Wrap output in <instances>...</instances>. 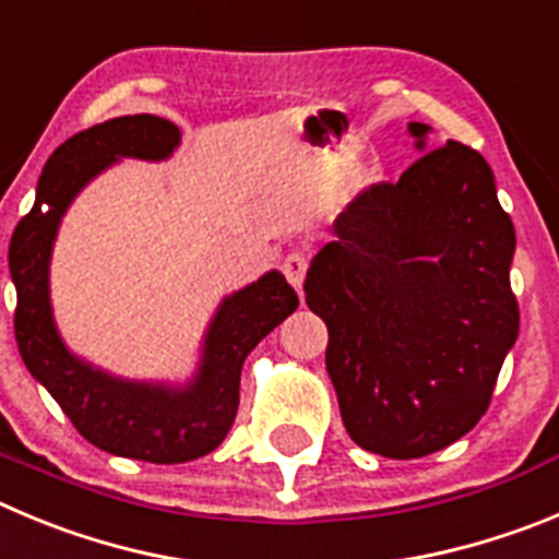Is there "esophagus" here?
Wrapping results in <instances>:
<instances>
[{
    "label": "esophagus",
    "instance_id": "obj_1",
    "mask_svg": "<svg viewBox=\"0 0 559 559\" xmlns=\"http://www.w3.org/2000/svg\"><path fill=\"white\" fill-rule=\"evenodd\" d=\"M285 276H288V283L294 285L296 290H301V283H305L307 274V254L305 252H290L283 263Z\"/></svg>",
    "mask_w": 559,
    "mask_h": 559
}]
</instances>
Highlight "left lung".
I'll use <instances>...</instances> for the list:
<instances>
[{"mask_svg":"<svg viewBox=\"0 0 559 559\" xmlns=\"http://www.w3.org/2000/svg\"><path fill=\"white\" fill-rule=\"evenodd\" d=\"M427 124L413 121L416 150ZM305 280L330 330L326 371L346 432L413 460L477 427L519 337L515 229L479 152L449 141L399 182L366 188Z\"/></svg>","mask_w":559,"mask_h":559,"instance_id":"1","label":"left lung"}]
</instances>
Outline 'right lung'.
<instances>
[{
    "label": "right lung",
    "mask_w": 559,
    "mask_h": 559,
    "mask_svg": "<svg viewBox=\"0 0 559 559\" xmlns=\"http://www.w3.org/2000/svg\"><path fill=\"white\" fill-rule=\"evenodd\" d=\"M177 143L179 127L150 112L71 135L46 160L33 210L15 227L8 252L15 341L27 371L88 443L160 465L204 457L227 438L238 413L246 355L299 307V296L280 271L227 296L210 321L202 362L186 388L119 380L66 349L49 301V258L66 207L119 157L166 160Z\"/></svg>",
    "instance_id": "right-lung-1"
}]
</instances>
